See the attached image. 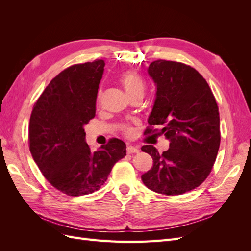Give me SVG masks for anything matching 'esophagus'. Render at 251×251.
Wrapping results in <instances>:
<instances>
[{"label":"esophagus","mask_w":251,"mask_h":251,"mask_svg":"<svg viewBox=\"0 0 251 251\" xmlns=\"http://www.w3.org/2000/svg\"><path fill=\"white\" fill-rule=\"evenodd\" d=\"M126 151H127V154H136V153H139V149L136 147H133V146H127Z\"/></svg>","instance_id":"1"}]
</instances>
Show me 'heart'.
I'll list each match as a JSON object with an SVG mask.
<instances>
[{"label":"heart","instance_id":"1","mask_svg":"<svg viewBox=\"0 0 251 251\" xmlns=\"http://www.w3.org/2000/svg\"><path fill=\"white\" fill-rule=\"evenodd\" d=\"M119 80L121 82V85L124 86L128 97L137 93H143L144 83L142 78L137 73L125 72L120 75ZM126 134L127 136H131L132 135L131 128H126Z\"/></svg>","mask_w":251,"mask_h":251}]
</instances>
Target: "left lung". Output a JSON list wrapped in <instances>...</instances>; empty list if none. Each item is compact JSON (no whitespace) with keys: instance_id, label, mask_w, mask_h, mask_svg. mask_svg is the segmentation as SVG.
<instances>
[{"instance_id":"obj_1","label":"left lung","mask_w":251,"mask_h":251,"mask_svg":"<svg viewBox=\"0 0 251 251\" xmlns=\"http://www.w3.org/2000/svg\"><path fill=\"white\" fill-rule=\"evenodd\" d=\"M148 73L156 86V98L144 135H164L168 151L159 154L151 144L141 150L153 166L141 180L151 191L175 196L198 187L207 178L220 147V116L215 96L202 75L191 66L158 59Z\"/></svg>"}]
</instances>
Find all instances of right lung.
Listing matches in <instances>:
<instances>
[{"label":"right lung","mask_w":251,"mask_h":251,"mask_svg":"<svg viewBox=\"0 0 251 251\" xmlns=\"http://www.w3.org/2000/svg\"><path fill=\"white\" fill-rule=\"evenodd\" d=\"M104 60L73 65L44 90L30 116V153L49 183L68 196L92 194L126 154L117 138L92 151L85 125L94 118Z\"/></svg>","instance_id":"obj_1"}]
</instances>
